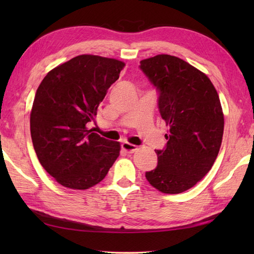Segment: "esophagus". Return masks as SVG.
<instances>
[{"label": "esophagus", "mask_w": 254, "mask_h": 254, "mask_svg": "<svg viewBox=\"0 0 254 254\" xmlns=\"http://www.w3.org/2000/svg\"><path fill=\"white\" fill-rule=\"evenodd\" d=\"M121 147H122L123 150H126L127 154H132V153H134L137 149V146H135V145H133V144L127 143V142L122 143Z\"/></svg>", "instance_id": "34e87169"}]
</instances>
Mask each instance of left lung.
<instances>
[{"instance_id": "left-lung-1", "label": "left lung", "mask_w": 254, "mask_h": 254, "mask_svg": "<svg viewBox=\"0 0 254 254\" xmlns=\"http://www.w3.org/2000/svg\"><path fill=\"white\" fill-rule=\"evenodd\" d=\"M139 68L158 91V109L169 126L158 164L145 174L167 194L185 192L212 168L222 145L224 115L209 78L181 59L158 55L142 60Z\"/></svg>"}]
</instances>
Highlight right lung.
<instances>
[{"label":"right lung","mask_w":254,"mask_h":254,"mask_svg":"<svg viewBox=\"0 0 254 254\" xmlns=\"http://www.w3.org/2000/svg\"><path fill=\"white\" fill-rule=\"evenodd\" d=\"M124 64L83 55L53 68L37 89L30 134L41 166L62 185L86 190L99 183L120 154V143L88 130V123Z\"/></svg>","instance_id":"1"}]
</instances>
